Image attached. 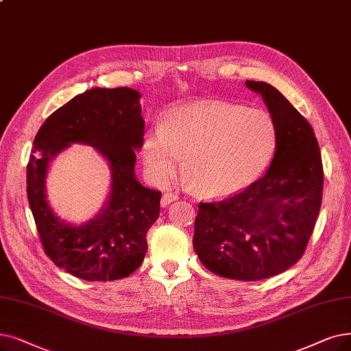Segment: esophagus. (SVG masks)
Returning a JSON list of instances; mask_svg holds the SVG:
<instances>
[{
    "label": "esophagus",
    "mask_w": 351,
    "mask_h": 351,
    "mask_svg": "<svg viewBox=\"0 0 351 351\" xmlns=\"http://www.w3.org/2000/svg\"><path fill=\"white\" fill-rule=\"evenodd\" d=\"M178 199V195L176 193H172V192H166L163 193L162 199H160V205L162 206H167L171 202H175Z\"/></svg>",
    "instance_id": "34e87169"
}]
</instances>
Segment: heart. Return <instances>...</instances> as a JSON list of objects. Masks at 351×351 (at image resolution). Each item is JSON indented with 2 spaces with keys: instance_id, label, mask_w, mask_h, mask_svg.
I'll return each mask as SVG.
<instances>
[{
  "instance_id": "obj_1",
  "label": "heart",
  "mask_w": 351,
  "mask_h": 351,
  "mask_svg": "<svg viewBox=\"0 0 351 351\" xmlns=\"http://www.w3.org/2000/svg\"><path fill=\"white\" fill-rule=\"evenodd\" d=\"M277 145V128L261 109L223 101L179 106L142 142L147 176L166 185L185 156V173L205 197H226L248 188L268 166Z\"/></svg>"
}]
</instances>
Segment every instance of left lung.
<instances>
[{"instance_id":"1","label":"left lung","mask_w":351,"mask_h":351,"mask_svg":"<svg viewBox=\"0 0 351 351\" xmlns=\"http://www.w3.org/2000/svg\"><path fill=\"white\" fill-rule=\"evenodd\" d=\"M245 84L263 96L276 123V154L248 188L197 205L193 248L217 276L258 281L284 272L304 254L322 206L324 173L308 121L276 87Z\"/></svg>"}]
</instances>
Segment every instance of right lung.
Wrapping results in <instances>:
<instances>
[{
    "mask_svg": "<svg viewBox=\"0 0 351 351\" xmlns=\"http://www.w3.org/2000/svg\"><path fill=\"white\" fill-rule=\"evenodd\" d=\"M141 93L129 87H95L73 97L40 128L27 165V195L43 248L51 261L86 281H113L138 269L147 251L146 234L160 210L159 191L134 176L145 120ZM71 143L90 144L111 166V195L93 220L71 226L47 202L48 163Z\"/></svg>",
    "mask_w": 351,
    "mask_h": 351,
    "instance_id": "right-lung-1",
    "label": "right lung"
}]
</instances>
